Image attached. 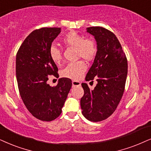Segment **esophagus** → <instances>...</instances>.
<instances>
[{"mask_svg":"<svg viewBox=\"0 0 151 151\" xmlns=\"http://www.w3.org/2000/svg\"><path fill=\"white\" fill-rule=\"evenodd\" d=\"M72 87L79 86H81V83H80L79 81H74V80H73V81H72Z\"/></svg>","mask_w":151,"mask_h":151,"instance_id":"esophagus-1","label":"esophagus"}]
</instances>
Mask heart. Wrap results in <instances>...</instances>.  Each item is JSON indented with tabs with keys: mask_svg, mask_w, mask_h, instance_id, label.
Returning <instances> with one entry per match:
<instances>
[{
	"mask_svg": "<svg viewBox=\"0 0 151 151\" xmlns=\"http://www.w3.org/2000/svg\"><path fill=\"white\" fill-rule=\"evenodd\" d=\"M63 43L68 47H75L77 49L78 58H83L90 61L95 58L97 54V45L93 40L84 39L83 35L77 32L71 31L67 33L62 39ZM49 56L51 60L56 64H59L62 60L61 51L56 46L52 45L49 48ZM86 70V65L82 60L70 63L62 70L61 76L65 78L77 80L81 78Z\"/></svg>",
	"mask_w": 151,
	"mask_h": 151,
	"instance_id": "obj_1",
	"label": "heart"
}]
</instances>
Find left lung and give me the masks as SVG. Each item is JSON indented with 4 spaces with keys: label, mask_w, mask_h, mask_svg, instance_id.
<instances>
[{
    "label": "left lung",
    "mask_w": 151,
    "mask_h": 151,
    "mask_svg": "<svg viewBox=\"0 0 151 151\" xmlns=\"http://www.w3.org/2000/svg\"><path fill=\"white\" fill-rule=\"evenodd\" d=\"M97 42V54L86 81H98L93 90L82 83L84 95L81 99L83 116L93 122L105 120L115 111L123 96L127 74V60L118 38L106 28H86Z\"/></svg>",
    "instance_id": "left-lung-1"
}]
</instances>
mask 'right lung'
<instances>
[{
	"label": "right lung",
	"instance_id": "right-lung-1",
	"mask_svg": "<svg viewBox=\"0 0 151 151\" xmlns=\"http://www.w3.org/2000/svg\"><path fill=\"white\" fill-rule=\"evenodd\" d=\"M60 31V28L33 30L17 53L16 76L21 98L30 113L42 121H51L60 115L72 84L68 78L59 79L56 86L47 83L49 76L59 77L49 51Z\"/></svg>",
	"mask_w": 151,
	"mask_h": 151
}]
</instances>
